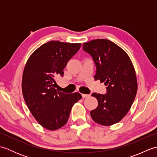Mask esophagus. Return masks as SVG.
Here are the masks:
<instances>
[{"instance_id": "esophagus-1", "label": "esophagus", "mask_w": 157, "mask_h": 157, "mask_svg": "<svg viewBox=\"0 0 157 157\" xmlns=\"http://www.w3.org/2000/svg\"><path fill=\"white\" fill-rule=\"evenodd\" d=\"M82 98H88V97H90V94H82Z\"/></svg>"}]
</instances>
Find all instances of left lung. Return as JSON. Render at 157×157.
<instances>
[{"label":"left lung","mask_w":157,"mask_h":157,"mask_svg":"<svg viewBox=\"0 0 157 157\" xmlns=\"http://www.w3.org/2000/svg\"><path fill=\"white\" fill-rule=\"evenodd\" d=\"M83 50L95 63V79L106 86V94H92L97 99L98 106L90 111L91 117L102 125L118 123L129 111L137 93V79L131 59L121 48L106 39L84 43Z\"/></svg>","instance_id":"8db88e82"}]
</instances>
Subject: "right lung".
<instances>
[{"label": "right lung", "mask_w": 157, "mask_h": 157, "mask_svg": "<svg viewBox=\"0 0 157 157\" xmlns=\"http://www.w3.org/2000/svg\"><path fill=\"white\" fill-rule=\"evenodd\" d=\"M80 43L52 40L36 49L28 59L22 76L23 98L32 115L43 128L56 130L68 121L78 92L65 94L55 89L57 77L81 47Z\"/></svg>", "instance_id": "obj_1"}]
</instances>
